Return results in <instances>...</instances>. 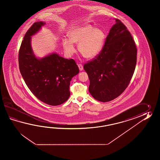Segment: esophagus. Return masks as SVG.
Here are the masks:
<instances>
[{
  "label": "esophagus",
  "instance_id": "34e87169",
  "mask_svg": "<svg viewBox=\"0 0 160 160\" xmlns=\"http://www.w3.org/2000/svg\"><path fill=\"white\" fill-rule=\"evenodd\" d=\"M78 66L79 69L80 71H82L83 70V66L81 64H79V65H78Z\"/></svg>",
  "mask_w": 160,
  "mask_h": 160
}]
</instances>
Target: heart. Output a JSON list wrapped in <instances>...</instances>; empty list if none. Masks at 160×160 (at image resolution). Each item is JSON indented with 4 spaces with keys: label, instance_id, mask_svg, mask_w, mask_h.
Wrapping results in <instances>:
<instances>
[{
    "label": "heart",
    "instance_id": "b5f03b06",
    "mask_svg": "<svg viewBox=\"0 0 160 160\" xmlns=\"http://www.w3.org/2000/svg\"><path fill=\"white\" fill-rule=\"evenodd\" d=\"M68 39L62 41L63 48L68 56L75 51L73 43L78 44V50L84 57L95 58L101 52L105 43L106 34L100 28H94L89 24L74 27L68 31Z\"/></svg>",
    "mask_w": 160,
    "mask_h": 160
}]
</instances>
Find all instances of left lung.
<instances>
[{"label": "left lung", "instance_id": "8db88e82", "mask_svg": "<svg viewBox=\"0 0 160 160\" xmlns=\"http://www.w3.org/2000/svg\"><path fill=\"white\" fill-rule=\"evenodd\" d=\"M136 62L137 48L132 35L116 19L101 52L83 66L93 98L109 102L121 95L129 84Z\"/></svg>", "mask_w": 160, "mask_h": 160}]
</instances>
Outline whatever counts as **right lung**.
I'll return each instance as SVG.
<instances>
[{
	"label": "right lung",
	"instance_id": "obj_1",
	"mask_svg": "<svg viewBox=\"0 0 160 160\" xmlns=\"http://www.w3.org/2000/svg\"><path fill=\"white\" fill-rule=\"evenodd\" d=\"M46 23L35 22L25 34L19 52V66L27 87L42 102L57 106L68 99L72 78L79 72L74 60L65 59L55 52L43 58L34 54L31 37Z\"/></svg>",
	"mask_w": 160,
	"mask_h": 160
}]
</instances>
